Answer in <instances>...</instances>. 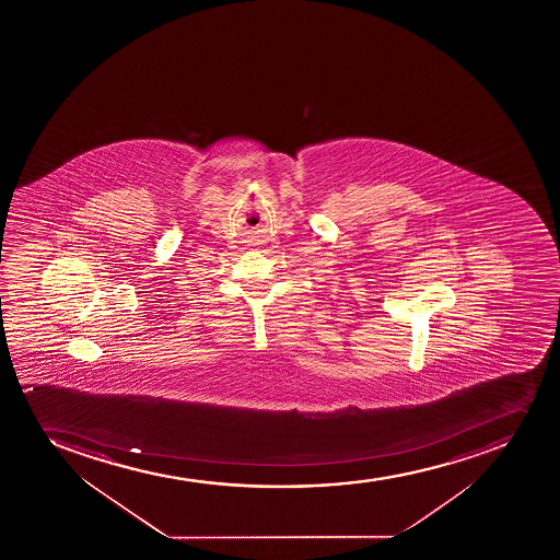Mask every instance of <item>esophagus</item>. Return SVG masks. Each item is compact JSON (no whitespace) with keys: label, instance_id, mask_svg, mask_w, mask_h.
<instances>
[{"label":"esophagus","instance_id":"1","mask_svg":"<svg viewBox=\"0 0 560 560\" xmlns=\"http://www.w3.org/2000/svg\"><path fill=\"white\" fill-rule=\"evenodd\" d=\"M25 390H31V388H25Z\"/></svg>","mask_w":560,"mask_h":560}]
</instances>
